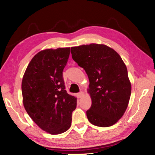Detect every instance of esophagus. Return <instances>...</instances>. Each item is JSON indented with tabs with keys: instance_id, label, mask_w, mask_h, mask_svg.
<instances>
[{
	"instance_id": "esophagus-1",
	"label": "esophagus",
	"mask_w": 155,
	"mask_h": 155,
	"mask_svg": "<svg viewBox=\"0 0 155 155\" xmlns=\"http://www.w3.org/2000/svg\"><path fill=\"white\" fill-rule=\"evenodd\" d=\"M77 97H78V98H81V97H83L84 96V93H83V91H81V92H80V93H77Z\"/></svg>"
}]
</instances>
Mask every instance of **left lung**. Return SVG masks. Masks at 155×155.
I'll return each instance as SVG.
<instances>
[{"label":"left lung","instance_id":"8db88e82","mask_svg":"<svg viewBox=\"0 0 155 155\" xmlns=\"http://www.w3.org/2000/svg\"><path fill=\"white\" fill-rule=\"evenodd\" d=\"M72 58L83 68L89 80L92 104L87 111L91 124L101 127L114 124L127 110L131 84L126 65L114 49L92 43L71 48Z\"/></svg>","mask_w":155,"mask_h":155}]
</instances>
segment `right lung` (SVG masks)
I'll list each match as a JSON object with an SVG mask.
<instances>
[{
    "mask_svg": "<svg viewBox=\"0 0 155 155\" xmlns=\"http://www.w3.org/2000/svg\"><path fill=\"white\" fill-rule=\"evenodd\" d=\"M70 48L45 49L29 62L22 81L23 105L41 129L51 134L64 133L71 126L77 98L65 90L62 71Z\"/></svg>",
    "mask_w": 155,
    "mask_h": 155,
    "instance_id": "1",
    "label": "right lung"
}]
</instances>
